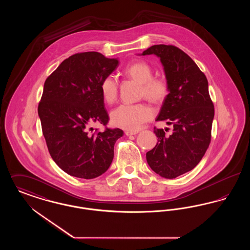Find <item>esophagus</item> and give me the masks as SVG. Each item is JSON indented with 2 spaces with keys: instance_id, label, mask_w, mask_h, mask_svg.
<instances>
[{
  "instance_id": "esophagus-1",
  "label": "esophagus",
  "mask_w": 250,
  "mask_h": 250,
  "mask_svg": "<svg viewBox=\"0 0 250 250\" xmlns=\"http://www.w3.org/2000/svg\"><path fill=\"white\" fill-rule=\"evenodd\" d=\"M125 133V135H126V136H132V135H136V134H138V131L126 130Z\"/></svg>"
}]
</instances>
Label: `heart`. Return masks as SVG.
I'll return each instance as SVG.
<instances>
[{"label": "heart", "mask_w": 250, "mask_h": 250, "mask_svg": "<svg viewBox=\"0 0 250 250\" xmlns=\"http://www.w3.org/2000/svg\"><path fill=\"white\" fill-rule=\"evenodd\" d=\"M124 74L142 85L141 94L154 103H160L168 94V86L162 78H154L152 67L143 61H135L124 68ZM100 92L105 102L112 104L118 95V82L108 75L100 84ZM153 116V110L145 104H122L110 112L114 125L126 130H138L144 122Z\"/></svg>", "instance_id": "obj_1"}]
</instances>
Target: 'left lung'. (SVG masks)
Segmentation results:
<instances>
[{
  "label": "left lung",
  "mask_w": 250,
  "mask_h": 250,
  "mask_svg": "<svg viewBox=\"0 0 250 250\" xmlns=\"http://www.w3.org/2000/svg\"><path fill=\"white\" fill-rule=\"evenodd\" d=\"M151 54L160 59L168 86L155 121H166L173 130L166 135V129L154 128L158 142L146 159L161 177L176 178L193 169L205 154L211 141L214 105L205 75L187 53L174 46L154 45L139 55Z\"/></svg>",
  "instance_id": "8db88e82"
}]
</instances>
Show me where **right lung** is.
Masks as SVG:
<instances>
[{"label": "right lung", "mask_w": 250, "mask_h": 250, "mask_svg": "<svg viewBox=\"0 0 250 250\" xmlns=\"http://www.w3.org/2000/svg\"><path fill=\"white\" fill-rule=\"evenodd\" d=\"M119 65L99 52L77 53L64 60L44 84L38 116L48 152L67 174L83 179L102 175L114 156L119 128L92 133L91 125H107L100 84Z\"/></svg>", "instance_id": "1"}]
</instances>
